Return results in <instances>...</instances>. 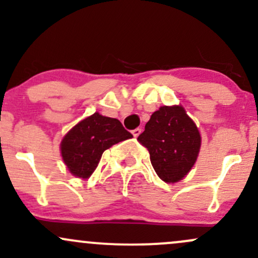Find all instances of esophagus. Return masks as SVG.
<instances>
[{"mask_svg": "<svg viewBox=\"0 0 258 258\" xmlns=\"http://www.w3.org/2000/svg\"><path fill=\"white\" fill-rule=\"evenodd\" d=\"M141 132H142L141 128H135V130H133V131H132L133 137H138V136L141 135Z\"/></svg>", "mask_w": 258, "mask_h": 258, "instance_id": "obj_1", "label": "esophagus"}]
</instances>
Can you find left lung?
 <instances>
[{
    "label": "left lung",
    "mask_w": 258,
    "mask_h": 258,
    "mask_svg": "<svg viewBox=\"0 0 258 258\" xmlns=\"http://www.w3.org/2000/svg\"><path fill=\"white\" fill-rule=\"evenodd\" d=\"M138 141L149 150L154 170L166 183L184 178L201 146L199 130L180 105H164L154 111Z\"/></svg>",
    "instance_id": "obj_1"
}]
</instances>
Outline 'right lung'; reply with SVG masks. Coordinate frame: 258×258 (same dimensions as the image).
Returning a JSON list of instances; mask_svg holds the SVG:
<instances>
[{
  "instance_id": "obj_1",
  "label": "right lung",
  "mask_w": 258,
  "mask_h": 258,
  "mask_svg": "<svg viewBox=\"0 0 258 258\" xmlns=\"http://www.w3.org/2000/svg\"><path fill=\"white\" fill-rule=\"evenodd\" d=\"M132 137L117 119L94 112L64 136L60 143L61 158L70 173L80 178H88L96 170L104 150Z\"/></svg>"
}]
</instances>
